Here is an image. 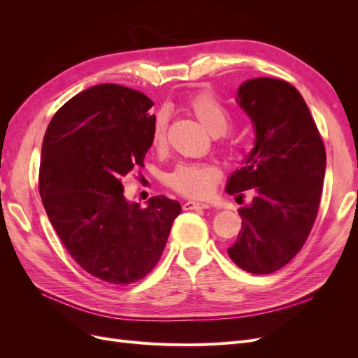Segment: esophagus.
Returning <instances> with one entry per match:
<instances>
[{
  "mask_svg": "<svg viewBox=\"0 0 358 358\" xmlns=\"http://www.w3.org/2000/svg\"><path fill=\"white\" fill-rule=\"evenodd\" d=\"M183 210H196V209H209L208 203H201V201H196V200H188L183 203Z\"/></svg>",
  "mask_w": 358,
  "mask_h": 358,
  "instance_id": "esophagus-1",
  "label": "esophagus"
}]
</instances>
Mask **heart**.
<instances>
[{
  "label": "heart",
  "instance_id": "heart-1",
  "mask_svg": "<svg viewBox=\"0 0 358 358\" xmlns=\"http://www.w3.org/2000/svg\"><path fill=\"white\" fill-rule=\"evenodd\" d=\"M187 109L213 136H222L231 125V115L227 107L209 91H200L189 96ZM150 142L162 149L167 142V117L158 113L150 131ZM220 179V170L210 162H180L167 176L169 187L180 196L201 199L209 196Z\"/></svg>",
  "mask_w": 358,
  "mask_h": 358
}]
</instances>
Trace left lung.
<instances>
[{
	"label": "left lung",
	"mask_w": 358,
	"mask_h": 358,
	"mask_svg": "<svg viewBox=\"0 0 358 358\" xmlns=\"http://www.w3.org/2000/svg\"><path fill=\"white\" fill-rule=\"evenodd\" d=\"M237 103L255 127V145L227 183V192L254 189L239 210L242 231L229 248L241 268L273 273L305 245L317 220L326 148L315 121L294 86L270 78L246 80Z\"/></svg>",
	"instance_id": "1"
}]
</instances>
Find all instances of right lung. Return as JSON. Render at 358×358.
Instances as JSON below:
<instances>
[{
    "mask_svg": "<svg viewBox=\"0 0 358 358\" xmlns=\"http://www.w3.org/2000/svg\"><path fill=\"white\" fill-rule=\"evenodd\" d=\"M142 92L101 83L74 95L52 117L41 148L38 191L71 258L113 285L143 279L159 262L179 201L146 208L124 197L122 178L145 167L155 115Z\"/></svg>",
    "mask_w": 358,
    "mask_h": 358,
    "instance_id": "right-lung-1",
    "label": "right lung"
}]
</instances>
